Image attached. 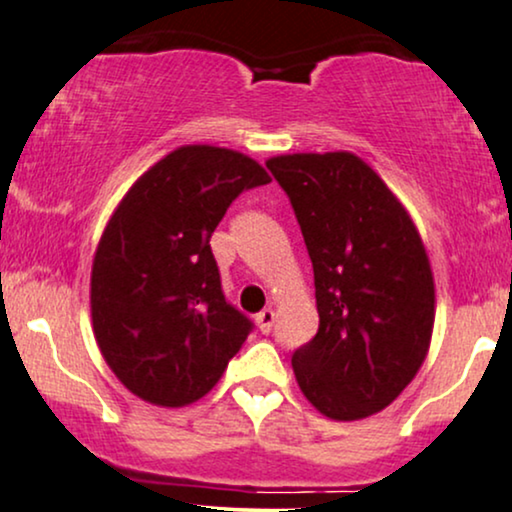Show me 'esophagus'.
Listing matches in <instances>:
<instances>
[{
  "instance_id": "34e87169",
  "label": "esophagus",
  "mask_w": 512,
  "mask_h": 512,
  "mask_svg": "<svg viewBox=\"0 0 512 512\" xmlns=\"http://www.w3.org/2000/svg\"><path fill=\"white\" fill-rule=\"evenodd\" d=\"M275 310L272 308H265V310H261V313L256 315V324H258V329L263 331V334H270L272 331V324H275Z\"/></svg>"
}]
</instances>
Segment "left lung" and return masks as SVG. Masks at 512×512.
<instances>
[{"mask_svg":"<svg viewBox=\"0 0 512 512\" xmlns=\"http://www.w3.org/2000/svg\"><path fill=\"white\" fill-rule=\"evenodd\" d=\"M287 192L315 272L320 329L291 367L310 404L336 421L386 409L426 360L435 284L421 237L353 152L265 162Z\"/></svg>","mask_w":512,"mask_h":512,"instance_id":"obj_1","label":"left lung"}]
</instances>
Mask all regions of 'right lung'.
Segmentation results:
<instances>
[{
	"instance_id": "1",
	"label": "right lung",
	"mask_w": 512,
	"mask_h": 512,
	"mask_svg": "<svg viewBox=\"0 0 512 512\" xmlns=\"http://www.w3.org/2000/svg\"><path fill=\"white\" fill-rule=\"evenodd\" d=\"M270 183L228 148L183 145L126 192L91 268L98 348L131 393L183 407L216 386L254 322L225 301L211 232L244 190Z\"/></svg>"
}]
</instances>
